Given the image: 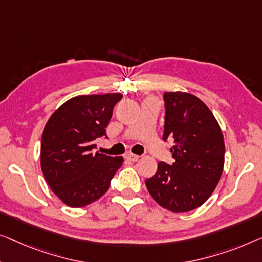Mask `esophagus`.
Returning <instances> with one entry per match:
<instances>
[{"label":"esophagus","mask_w":262,"mask_h":262,"mask_svg":"<svg viewBox=\"0 0 262 262\" xmlns=\"http://www.w3.org/2000/svg\"><path fill=\"white\" fill-rule=\"evenodd\" d=\"M126 158L128 160H130V161H133V163H134V161H138L139 160V156H136V154H132V153H129V154H127L126 156Z\"/></svg>","instance_id":"34e87169"}]
</instances>
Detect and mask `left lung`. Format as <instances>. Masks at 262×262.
<instances>
[{"mask_svg":"<svg viewBox=\"0 0 262 262\" xmlns=\"http://www.w3.org/2000/svg\"><path fill=\"white\" fill-rule=\"evenodd\" d=\"M163 139L173 140L172 165L158 164L146 186L158 204L186 212L211 196L224 166V139L215 116L203 101L186 93H165Z\"/></svg>","mask_w":262,"mask_h":262,"instance_id":"8db88e82","label":"left lung"}]
</instances>
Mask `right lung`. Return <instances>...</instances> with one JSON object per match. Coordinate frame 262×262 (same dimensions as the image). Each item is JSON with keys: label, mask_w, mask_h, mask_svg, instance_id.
I'll use <instances>...</instances> for the list:
<instances>
[{"label": "right lung", "mask_w": 262, "mask_h": 262, "mask_svg": "<svg viewBox=\"0 0 262 262\" xmlns=\"http://www.w3.org/2000/svg\"><path fill=\"white\" fill-rule=\"evenodd\" d=\"M121 94L83 95L69 99L52 114L41 136L40 165L54 194L66 205L82 208L101 198L123 163L122 157L99 153Z\"/></svg>", "instance_id": "right-lung-1"}]
</instances>
